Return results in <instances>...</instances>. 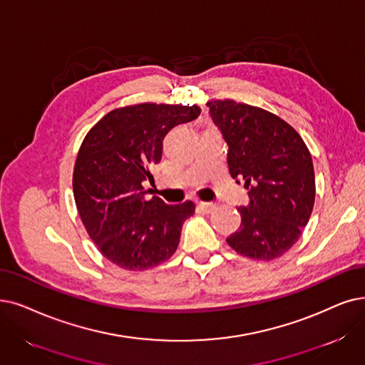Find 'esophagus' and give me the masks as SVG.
Wrapping results in <instances>:
<instances>
[{
    "label": "esophagus",
    "mask_w": 365,
    "mask_h": 365,
    "mask_svg": "<svg viewBox=\"0 0 365 365\" xmlns=\"http://www.w3.org/2000/svg\"><path fill=\"white\" fill-rule=\"evenodd\" d=\"M197 207H199V210L205 211V212H212L217 208V203H214V202H199Z\"/></svg>",
    "instance_id": "obj_1"
}]
</instances>
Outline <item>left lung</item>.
Here are the masks:
<instances>
[{
    "mask_svg": "<svg viewBox=\"0 0 365 365\" xmlns=\"http://www.w3.org/2000/svg\"><path fill=\"white\" fill-rule=\"evenodd\" d=\"M210 113L229 145L233 180H244L249 207L238 208L241 226L226 240L255 260L283 256L299 240L314 205L312 154L297 130L280 116L232 98H211Z\"/></svg>",
    "mask_w": 365,
    "mask_h": 365,
    "instance_id": "8db88e82",
    "label": "left lung"
}]
</instances>
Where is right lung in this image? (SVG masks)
<instances>
[{
  "mask_svg": "<svg viewBox=\"0 0 365 365\" xmlns=\"http://www.w3.org/2000/svg\"><path fill=\"white\" fill-rule=\"evenodd\" d=\"M199 113L197 105H130L108 112L83 138L73 169V195L90 238L116 267L150 269L177 252L195 203L148 199L143 181H154L153 166L162 160L169 130Z\"/></svg>",
  "mask_w": 365,
  "mask_h": 365,
  "instance_id": "obj_1",
  "label": "right lung"
}]
</instances>
